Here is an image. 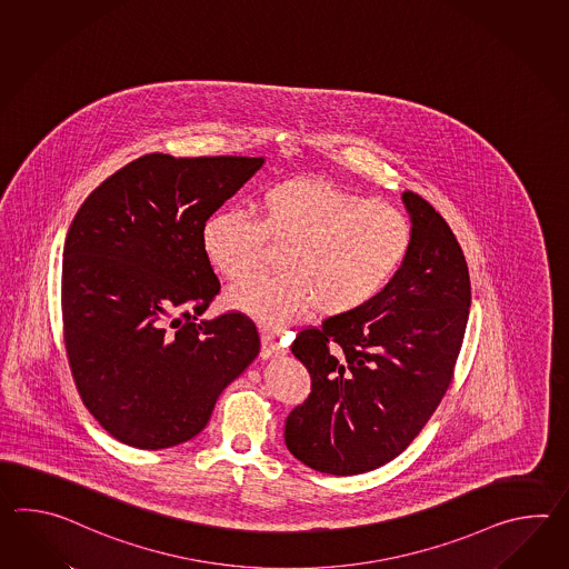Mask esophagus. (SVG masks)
Returning a JSON list of instances; mask_svg holds the SVG:
<instances>
[{"label": "esophagus", "instance_id": "1", "mask_svg": "<svg viewBox=\"0 0 569 569\" xmlns=\"http://www.w3.org/2000/svg\"><path fill=\"white\" fill-rule=\"evenodd\" d=\"M286 353V345L279 341L276 335L271 332H263L261 335V357L263 359H271V357H278V355Z\"/></svg>", "mask_w": 569, "mask_h": 569}]
</instances>
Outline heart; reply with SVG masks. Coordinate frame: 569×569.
<instances>
[{
    "label": "heart",
    "mask_w": 569,
    "mask_h": 569,
    "mask_svg": "<svg viewBox=\"0 0 569 569\" xmlns=\"http://www.w3.org/2000/svg\"><path fill=\"white\" fill-rule=\"evenodd\" d=\"M254 206L257 222L234 210L208 216L202 247L230 283H247L261 273L266 240L286 244L281 276L228 296L266 329H283L315 310L322 318L353 315L390 286L412 249L402 210L322 177L269 183Z\"/></svg>",
    "instance_id": "obj_1"
}]
</instances>
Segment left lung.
Masks as SVG:
<instances>
[{
    "mask_svg": "<svg viewBox=\"0 0 569 569\" xmlns=\"http://www.w3.org/2000/svg\"><path fill=\"white\" fill-rule=\"evenodd\" d=\"M412 249L390 286L353 315L329 318L291 342L312 392L286 420L303 466L357 476L405 451L453 378L468 327V263L442 216L402 193Z\"/></svg>",
    "mask_w": 569,
    "mask_h": 569,
    "instance_id": "left-lung-1",
    "label": "left lung"
}]
</instances>
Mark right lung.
Instances as JSON below:
<instances>
[{
    "label": "right lung",
    "instance_id": "1",
    "mask_svg": "<svg viewBox=\"0 0 569 569\" xmlns=\"http://www.w3.org/2000/svg\"><path fill=\"white\" fill-rule=\"evenodd\" d=\"M263 163L151 152L77 210L63 251L64 347L83 405L118 441L151 451L190 441L259 355L247 316L202 318L220 291L202 227Z\"/></svg>",
    "mask_w": 569,
    "mask_h": 569
}]
</instances>
